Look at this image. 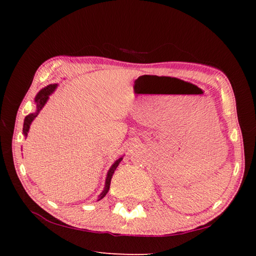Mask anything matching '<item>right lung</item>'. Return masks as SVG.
I'll return each mask as SVG.
<instances>
[{"instance_id": "add662e5", "label": "right lung", "mask_w": 256, "mask_h": 256, "mask_svg": "<svg viewBox=\"0 0 256 256\" xmlns=\"http://www.w3.org/2000/svg\"><path fill=\"white\" fill-rule=\"evenodd\" d=\"M58 84H48L47 86H45V88H42L40 92L37 94V96L34 97V104H36V110H34V112H30L29 115H27L24 118V128H22V133L24 138H27L28 136V132H29V128H30V125H32V120L37 118V115L40 114V112L42 110V107L45 106V104L47 102V100L50 99V96L52 94H53L55 92V89L58 88ZM123 157L118 158L116 162L112 164L110 170L107 172V176H106V180H105V188H104L102 192L99 194L98 196V200H102V198L106 196V194L108 193V190H110V180H112V174H114V172L116 170V168H118V166L120 164V162H122Z\"/></svg>"}]
</instances>
